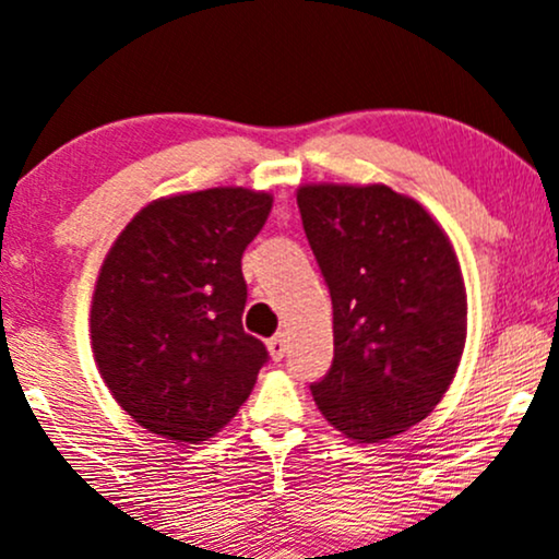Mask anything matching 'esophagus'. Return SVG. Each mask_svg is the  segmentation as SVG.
<instances>
[{"instance_id":"1","label":"esophagus","mask_w":559,"mask_h":559,"mask_svg":"<svg viewBox=\"0 0 559 559\" xmlns=\"http://www.w3.org/2000/svg\"><path fill=\"white\" fill-rule=\"evenodd\" d=\"M267 350H271L273 361H281V358L286 356V337L281 335V332L278 335H273L271 341H267Z\"/></svg>"}]
</instances>
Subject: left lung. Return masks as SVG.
I'll return each mask as SVG.
<instances>
[{
    "label": "left lung",
    "instance_id": "8db88e82",
    "mask_svg": "<svg viewBox=\"0 0 559 559\" xmlns=\"http://www.w3.org/2000/svg\"><path fill=\"white\" fill-rule=\"evenodd\" d=\"M296 203L335 337L312 397L353 441L397 436L438 405L462 361L467 294L454 247L418 201L386 186H301Z\"/></svg>",
    "mask_w": 559,
    "mask_h": 559
}]
</instances>
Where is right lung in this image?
<instances>
[{"mask_svg":"<svg viewBox=\"0 0 559 559\" xmlns=\"http://www.w3.org/2000/svg\"><path fill=\"white\" fill-rule=\"evenodd\" d=\"M273 195L209 188L152 201L112 242L92 296L97 369L139 426L206 441L235 418L267 361L247 335L245 247Z\"/></svg>","mask_w":559,"mask_h":559,"instance_id":"add662e5","label":"right lung"}]
</instances>
